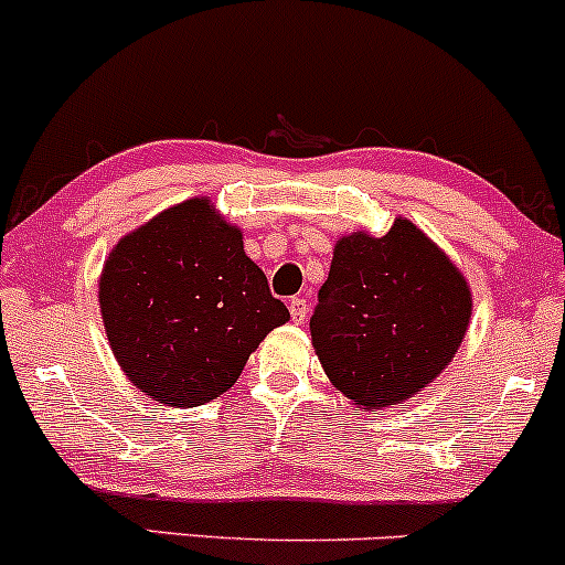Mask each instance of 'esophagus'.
<instances>
[{
  "instance_id": "esophagus-1",
  "label": "esophagus",
  "mask_w": 565,
  "mask_h": 565,
  "mask_svg": "<svg viewBox=\"0 0 565 565\" xmlns=\"http://www.w3.org/2000/svg\"><path fill=\"white\" fill-rule=\"evenodd\" d=\"M289 316H292L295 324H302L308 319V302L302 297H292L289 300Z\"/></svg>"
}]
</instances>
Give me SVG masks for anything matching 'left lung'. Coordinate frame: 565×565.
<instances>
[{
	"label": "left lung",
	"mask_w": 565,
	"mask_h": 565,
	"mask_svg": "<svg viewBox=\"0 0 565 565\" xmlns=\"http://www.w3.org/2000/svg\"><path fill=\"white\" fill-rule=\"evenodd\" d=\"M469 313L456 265L413 222L396 220L381 238L338 241L311 338L334 386L364 411H381L443 373Z\"/></svg>",
	"instance_id": "left-lung-1"
}]
</instances>
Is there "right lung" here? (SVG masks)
<instances>
[{"mask_svg": "<svg viewBox=\"0 0 565 565\" xmlns=\"http://www.w3.org/2000/svg\"><path fill=\"white\" fill-rule=\"evenodd\" d=\"M117 362L150 399L195 407L238 381L249 353L289 319L238 227L206 198L141 225L109 254L98 284Z\"/></svg>", "mask_w": 565, "mask_h": 565, "instance_id": "1", "label": "right lung"}]
</instances>
